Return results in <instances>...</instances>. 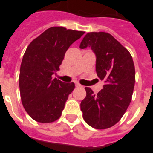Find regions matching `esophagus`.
<instances>
[{"instance_id": "esophagus-1", "label": "esophagus", "mask_w": 153, "mask_h": 153, "mask_svg": "<svg viewBox=\"0 0 153 153\" xmlns=\"http://www.w3.org/2000/svg\"><path fill=\"white\" fill-rule=\"evenodd\" d=\"M76 87H82V86H81L79 83H76Z\"/></svg>"}]
</instances>
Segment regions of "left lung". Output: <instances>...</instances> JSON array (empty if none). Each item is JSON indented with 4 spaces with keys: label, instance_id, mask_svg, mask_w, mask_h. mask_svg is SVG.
<instances>
[{
    "label": "left lung",
    "instance_id": "1",
    "mask_svg": "<svg viewBox=\"0 0 153 153\" xmlns=\"http://www.w3.org/2000/svg\"><path fill=\"white\" fill-rule=\"evenodd\" d=\"M88 47L97 56V74L105 84L97 94L85 87L86 96L81 102V111L90 126L108 129L121 120L129 106L136 79L134 63L129 51L108 33H86L79 48Z\"/></svg>",
    "mask_w": 153,
    "mask_h": 153
}]
</instances>
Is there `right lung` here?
Returning <instances> with one entry per match:
<instances>
[{
  "instance_id": "obj_1",
  "label": "right lung",
  "mask_w": 153,
  "mask_h": 153,
  "mask_svg": "<svg viewBox=\"0 0 153 153\" xmlns=\"http://www.w3.org/2000/svg\"><path fill=\"white\" fill-rule=\"evenodd\" d=\"M83 31L52 27L31 41L21 62L19 86L23 106L31 118L42 123L57 120L74 83L53 78L60 70L66 51Z\"/></svg>"
}]
</instances>
